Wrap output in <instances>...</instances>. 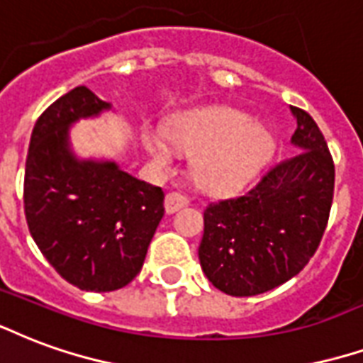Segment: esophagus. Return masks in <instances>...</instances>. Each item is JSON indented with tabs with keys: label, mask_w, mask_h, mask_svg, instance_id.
<instances>
[{
	"label": "esophagus",
	"mask_w": 363,
	"mask_h": 363,
	"mask_svg": "<svg viewBox=\"0 0 363 363\" xmlns=\"http://www.w3.org/2000/svg\"><path fill=\"white\" fill-rule=\"evenodd\" d=\"M186 206H189V200L182 194H179V192H169L165 196V211L167 213H174V211H179L181 208H186Z\"/></svg>",
	"instance_id": "34e87169"
}]
</instances>
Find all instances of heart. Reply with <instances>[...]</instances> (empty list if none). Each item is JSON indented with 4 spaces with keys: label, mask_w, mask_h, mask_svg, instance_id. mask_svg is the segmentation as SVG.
Masks as SVG:
<instances>
[{
    "label": "heart",
    "mask_w": 363,
    "mask_h": 363,
    "mask_svg": "<svg viewBox=\"0 0 363 363\" xmlns=\"http://www.w3.org/2000/svg\"><path fill=\"white\" fill-rule=\"evenodd\" d=\"M142 144L152 160L169 169L179 150L200 154L196 181L211 192H233L256 177L273 154V138L250 117L236 111L189 115L161 128H142Z\"/></svg>",
    "instance_id": "b5f03b06"
}]
</instances>
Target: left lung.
<instances>
[{
    "mask_svg": "<svg viewBox=\"0 0 363 363\" xmlns=\"http://www.w3.org/2000/svg\"><path fill=\"white\" fill-rule=\"evenodd\" d=\"M298 154L269 169L246 194L209 203L198 257L209 283L230 296H256L298 275L327 227L335 165L315 121L291 107Z\"/></svg>",
    "mask_w": 363,
    "mask_h": 363,
    "instance_id": "obj_1",
    "label": "left lung"
}]
</instances>
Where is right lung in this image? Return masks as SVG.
<instances>
[{"label": "right lung", "mask_w": 363, "mask_h": 363, "mask_svg": "<svg viewBox=\"0 0 363 363\" xmlns=\"http://www.w3.org/2000/svg\"><path fill=\"white\" fill-rule=\"evenodd\" d=\"M111 104L77 86L40 115L24 169V216L34 242L80 291L109 292L140 273L163 209V190L111 160H80L69 128Z\"/></svg>", "instance_id": "add662e5"}]
</instances>
